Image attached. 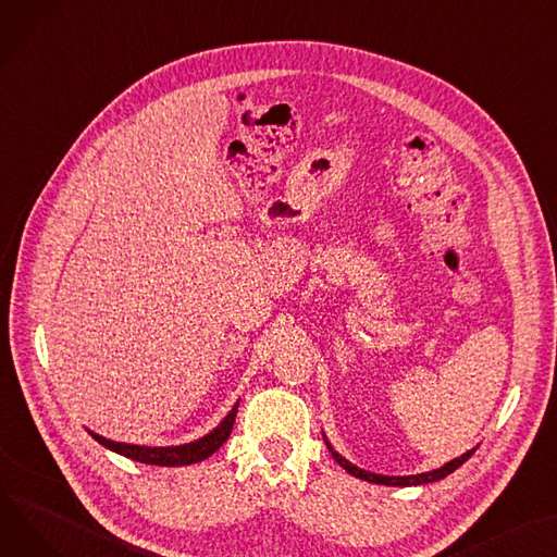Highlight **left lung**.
Here are the masks:
<instances>
[{"label": "left lung", "instance_id": "left-lung-1", "mask_svg": "<svg viewBox=\"0 0 557 557\" xmlns=\"http://www.w3.org/2000/svg\"><path fill=\"white\" fill-rule=\"evenodd\" d=\"M324 443H326V448H329L331 457L336 459V461H338V463H341L349 474H354V476H358V479H364V481H369V484H385V486H421V484H432V481H438V479H443V476H448V474H450V472H455L459 466H463V463L472 457V453L476 450V448H472V450H468L466 455H461V457H457V459L448 461L446 466H441V468H436V470H430V472L407 474V476H387V474L367 472V470H362V468L354 466L351 461H347L343 455H338L336 450L331 448V443L326 441V436H324Z\"/></svg>", "mask_w": 557, "mask_h": 557}]
</instances>
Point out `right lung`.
I'll return each mask as SVG.
<instances>
[{"instance_id": "right-lung-1", "label": "right lung", "mask_w": 557, "mask_h": 557, "mask_svg": "<svg viewBox=\"0 0 557 557\" xmlns=\"http://www.w3.org/2000/svg\"><path fill=\"white\" fill-rule=\"evenodd\" d=\"M237 407L239 403H235L233 410L226 414V419L221 421L212 432H208L206 436L183 443V446H168V448H150V446H134V443H119L104 438L96 432L89 430V434L100 443V446L109 448L111 453H119L127 459L140 461V463H150V466H190V463H199L203 459H208L210 455H214L221 446H224L226 438L233 432L235 425V417H237Z\"/></svg>"}]
</instances>
